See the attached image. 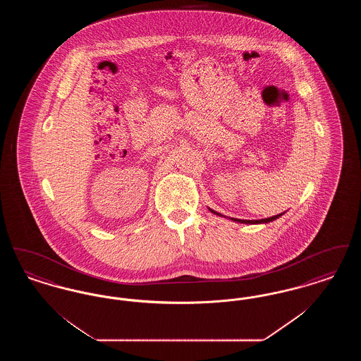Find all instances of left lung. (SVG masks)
Instances as JSON below:
<instances>
[{"mask_svg": "<svg viewBox=\"0 0 361 361\" xmlns=\"http://www.w3.org/2000/svg\"><path fill=\"white\" fill-rule=\"evenodd\" d=\"M209 211L212 212V214H215V215H219V216H224V215H221L219 212H216V211H214V209H211L209 208ZM284 212H281V214H279V215H275V216H271V218H267V219H258V221H245V219H237V218H230L231 221H234V222H238V224H268V222H272V221H275L277 218H280L281 215H283Z\"/></svg>", "mask_w": 361, "mask_h": 361, "instance_id": "1", "label": "left lung"}]
</instances>
